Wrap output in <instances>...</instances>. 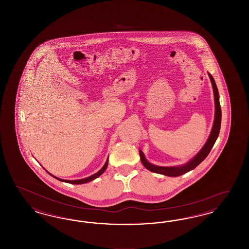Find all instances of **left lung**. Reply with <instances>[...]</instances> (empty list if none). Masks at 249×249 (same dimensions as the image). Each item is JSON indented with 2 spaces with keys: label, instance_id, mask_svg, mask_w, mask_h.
<instances>
[{
  "label": "left lung",
  "instance_id": "obj_1",
  "mask_svg": "<svg viewBox=\"0 0 249 249\" xmlns=\"http://www.w3.org/2000/svg\"><path fill=\"white\" fill-rule=\"evenodd\" d=\"M208 74H209L210 80H211L212 86H213L214 104H215V114H214L213 129H212L211 134H210L207 142H205V144L201 148V151L196 155L190 160L189 163H187L186 165L180 166V167H160V166L153 165V164L149 163L145 160L143 153L140 150L139 153H140V157H141V161H142V165L144 166L147 170H149V171H151L153 173L164 175V176H167V177H179V176H182V175L190 172L191 170H193L194 168H196L210 153V151H211L214 142H215L217 137H218L219 130H220V126H221V107H220V104H219L218 90H217L215 82H214L213 76L211 75V73L208 72Z\"/></svg>",
  "mask_w": 249,
  "mask_h": 249
}]
</instances>
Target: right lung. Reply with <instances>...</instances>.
<instances>
[{
  "mask_svg": "<svg viewBox=\"0 0 249 249\" xmlns=\"http://www.w3.org/2000/svg\"><path fill=\"white\" fill-rule=\"evenodd\" d=\"M107 165H108V160H107L106 164L104 165V167H103L98 173H96L95 175L91 176V177L84 178V179H80V180H62V179H59V178H55V177H53V178H57L59 181H63V182L70 183V184H77V185H78V184H84V183H88V182H89V181H91V180H94L95 178H99V177L107 170ZM49 175H50V174H49Z\"/></svg>",
  "mask_w": 249,
  "mask_h": 249,
  "instance_id": "add662e5",
  "label": "right lung"
}]
</instances>
